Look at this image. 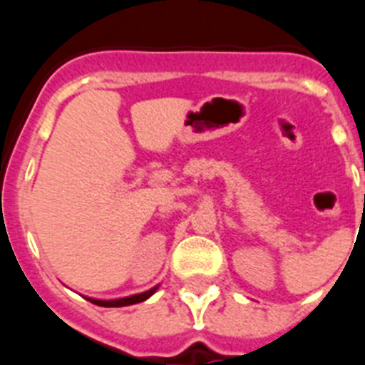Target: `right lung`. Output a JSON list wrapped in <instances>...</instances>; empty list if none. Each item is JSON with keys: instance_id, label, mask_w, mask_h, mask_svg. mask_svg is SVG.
<instances>
[{"instance_id": "add662e5", "label": "right lung", "mask_w": 365, "mask_h": 365, "mask_svg": "<svg viewBox=\"0 0 365 365\" xmlns=\"http://www.w3.org/2000/svg\"><path fill=\"white\" fill-rule=\"evenodd\" d=\"M155 291H157V287L143 292V294L128 296V298H120V299H108V302H106V299H95V298H87V299H89L91 303H95V305H100V307H125V305H133V303L144 302V299L150 298Z\"/></svg>"}]
</instances>
